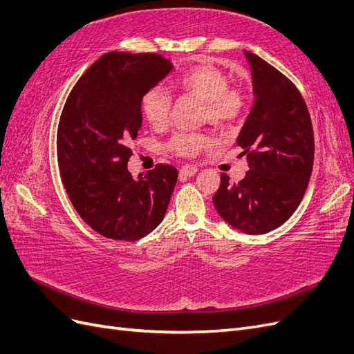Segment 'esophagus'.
<instances>
[{
    "instance_id": "obj_1",
    "label": "esophagus",
    "mask_w": 354,
    "mask_h": 354,
    "mask_svg": "<svg viewBox=\"0 0 354 354\" xmlns=\"http://www.w3.org/2000/svg\"><path fill=\"white\" fill-rule=\"evenodd\" d=\"M198 173V168L195 165H190V164H186L181 167L180 169V176L181 177H190V176H195Z\"/></svg>"
}]
</instances>
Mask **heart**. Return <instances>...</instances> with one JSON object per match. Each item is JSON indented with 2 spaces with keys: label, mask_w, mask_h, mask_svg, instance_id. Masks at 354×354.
I'll return each mask as SVG.
<instances>
[{
  "label": "heart",
  "mask_w": 354,
  "mask_h": 354,
  "mask_svg": "<svg viewBox=\"0 0 354 354\" xmlns=\"http://www.w3.org/2000/svg\"><path fill=\"white\" fill-rule=\"evenodd\" d=\"M176 88L185 95L202 102L201 121L217 128H230L241 121L248 95L241 85L229 84L227 75L216 66H196L183 72L176 80ZM146 121L156 130L169 121L171 95L162 87H153L142 99ZM211 138L205 131H180L169 138L168 149L178 156H195L208 147Z\"/></svg>",
  "instance_id": "b5f03b06"
}]
</instances>
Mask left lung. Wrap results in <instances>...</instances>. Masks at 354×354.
I'll return each instance as SVG.
<instances>
[{
	"mask_svg": "<svg viewBox=\"0 0 354 354\" xmlns=\"http://www.w3.org/2000/svg\"><path fill=\"white\" fill-rule=\"evenodd\" d=\"M245 56L252 69L255 102L236 142L250 169L238 183L221 174L212 201L230 226L263 234L282 226L303 201L313 169L315 136L295 84L254 53L245 51Z\"/></svg>",
	"mask_w": 354,
	"mask_h": 354,
	"instance_id": "1",
	"label": "left lung"
}]
</instances>
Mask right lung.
I'll list each match as a JSON object with an SVG mask.
<instances>
[{"label": "right lung", "mask_w": 354, "mask_h": 354, "mask_svg": "<svg viewBox=\"0 0 354 354\" xmlns=\"http://www.w3.org/2000/svg\"><path fill=\"white\" fill-rule=\"evenodd\" d=\"M171 68L156 53H108L78 80L63 106L57 128L63 185L81 218L104 238L142 239L165 217L177 168L158 164L134 180L127 165L142 127L143 95Z\"/></svg>", "instance_id": "obj_1"}]
</instances>
